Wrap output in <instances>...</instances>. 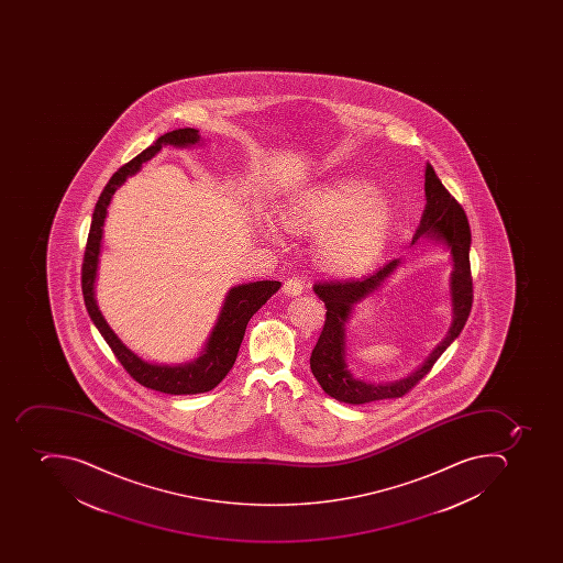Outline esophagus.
Instances as JSON below:
<instances>
[{"label": "esophagus", "instance_id": "obj_1", "mask_svg": "<svg viewBox=\"0 0 563 563\" xmlns=\"http://www.w3.org/2000/svg\"><path fill=\"white\" fill-rule=\"evenodd\" d=\"M284 292L287 294V296H299V294L302 292L301 279L296 278V276L285 279Z\"/></svg>", "mask_w": 563, "mask_h": 563}]
</instances>
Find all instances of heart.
I'll list each match as a JSON object with an SVG mask.
<instances>
[{"mask_svg": "<svg viewBox=\"0 0 563 563\" xmlns=\"http://www.w3.org/2000/svg\"><path fill=\"white\" fill-rule=\"evenodd\" d=\"M292 232L328 231L320 235L323 266L341 273L364 269L377 258L393 225V211L373 188L355 179H340L308 191L285 211Z\"/></svg>", "mask_w": 563, "mask_h": 563, "instance_id": "b5f03b06", "label": "heart"}]
</instances>
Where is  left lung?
<instances>
[{
    "mask_svg": "<svg viewBox=\"0 0 563 563\" xmlns=\"http://www.w3.org/2000/svg\"><path fill=\"white\" fill-rule=\"evenodd\" d=\"M426 209L421 218V225L413 235L412 243L421 238L442 241L451 250L454 271L451 276L452 297V325L445 340L433 350L416 373L410 377L390 384H367L352 377L345 363V322L352 308L361 299L375 292L382 282L396 269L399 261H390L386 266L375 271L373 275L361 278L322 279L313 285V292L325 305V322L319 341L311 352V373L331 398L343 404L361 405L378 399L401 398L407 395L422 378L431 372V367L439 361L452 341L460 336L468 320L472 302H474V284L470 271V234L468 218L465 209L461 208L448 188L442 185L434 168L428 164L426 167Z\"/></svg>",
    "mask_w": 563,
    "mask_h": 563,
    "instance_id": "obj_1",
    "label": "left lung"
}]
</instances>
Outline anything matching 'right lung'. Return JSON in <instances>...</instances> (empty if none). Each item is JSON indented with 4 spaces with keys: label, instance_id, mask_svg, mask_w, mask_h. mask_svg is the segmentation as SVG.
Wrapping results in <instances>:
<instances>
[{
    "label": "right lung",
    "instance_id": "1",
    "mask_svg": "<svg viewBox=\"0 0 563 563\" xmlns=\"http://www.w3.org/2000/svg\"><path fill=\"white\" fill-rule=\"evenodd\" d=\"M199 130L179 129L165 133L156 139L153 146L142 151L141 155L130 159L129 164L118 168L107 183L102 194L98 197L95 206L93 220L89 227L88 241H86L85 258H82V273H80V285L85 296L86 310L93 320L98 331L102 334L107 345L111 346L112 354L120 361L121 366L126 369L133 380L147 389L159 390L165 395H199L208 393L227 377L234 366L235 357L240 352L241 341L244 331L253 314L266 305L273 294L279 288V282L262 279L255 284H244L231 288L223 302L222 313L218 317L205 352L197 361L179 366H167V364H153L142 361L133 354L132 350L121 343L112 329L107 325L106 319L98 310L95 301L93 284L97 278L98 253H100V241H102V227L106 220L107 206L111 202L114 191L123 185L126 177L137 173L141 165L151 156H155L164 144L173 146H190L199 142Z\"/></svg>",
    "mask_w": 563,
    "mask_h": 563
}]
</instances>
